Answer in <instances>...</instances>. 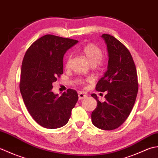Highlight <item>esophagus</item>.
Segmentation results:
<instances>
[{
	"label": "esophagus",
	"instance_id": "1",
	"mask_svg": "<svg viewBox=\"0 0 158 158\" xmlns=\"http://www.w3.org/2000/svg\"><path fill=\"white\" fill-rule=\"evenodd\" d=\"M78 98H79V99H80V100H81V99H85V98H86V95L85 94V93L80 92L78 93Z\"/></svg>",
	"mask_w": 158,
	"mask_h": 158
}]
</instances>
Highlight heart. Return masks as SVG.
I'll use <instances>...</instances> for the list:
<instances>
[{
	"mask_svg": "<svg viewBox=\"0 0 158 158\" xmlns=\"http://www.w3.org/2000/svg\"><path fill=\"white\" fill-rule=\"evenodd\" d=\"M81 52L84 54L89 61L92 65L95 66H100L104 64V59L102 57V51L97 45L95 44H89L85 45L81 49ZM71 59V55L69 54L67 56V65L68 66Z\"/></svg>",
	"mask_w": 158,
	"mask_h": 158,
	"instance_id": "b5f03b06",
	"label": "heart"
}]
</instances>
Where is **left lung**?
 <instances>
[{
    "instance_id": "8db88e82",
    "label": "left lung",
    "mask_w": 158,
    "mask_h": 158,
    "mask_svg": "<svg viewBox=\"0 0 158 158\" xmlns=\"http://www.w3.org/2000/svg\"><path fill=\"white\" fill-rule=\"evenodd\" d=\"M107 46V71L96 85L98 91H107L104 102L91 94L98 106L91 114L93 124L104 130L117 129L127 119L136 101L138 83L136 66L130 51L110 35L103 34Z\"/></svg>"
}]
</instances>
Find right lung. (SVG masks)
<instances>
[{
  "mask_svg": "<svg viewBox=\"0 0 158 158\" xmlns=\"http://www.w3.org/2000/svg\"><path fill=\"white\" fill-rule=\"evenodd\" d=\"M78 42L72 39L46 35L28 48L22 64L20 90L31 117L41 126L56 129L67 124L78 95L67 89L59 97L52 83L63 73V56Z\"/></svg>",
  "mask_w": 158,
  "mask_h": 158,
  "instance_id": "1",
  "label": "right lung"
}]
</instances>
